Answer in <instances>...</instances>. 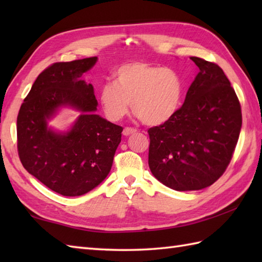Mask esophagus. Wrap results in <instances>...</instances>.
<instances>
[{"label": "esophagus", "instance_id": "34e87169", "mask_svg": "<svg viewBox=\"0 0 262 262\" xmlns=\"http://www.w3.org/2000/svg\"><path fill=\"white\" fill-rule=\"evenodd\" d=\"M137 130L135 129V128H132V127H125L124 130H122V134H124L125 136H129L132 134H134V133H136Z\"/></svg>", "mask_w": 262, "mask_h": 262}]
</instances>
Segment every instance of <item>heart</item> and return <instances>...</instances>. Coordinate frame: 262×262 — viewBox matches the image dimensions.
Listing matches in <instances>:
<instances>
[{"instance_id":"b5f03b06","label":"heart","mask_w":262,"mask_h":262,"mask_svg":"<svg viewBox=\"0 0 262 262\" xmlns=\"http://www.w3.org/2000/svg\"><path fill=\"white\" fill-rule=\"evenodd\" d=\"M185 84L177 71L146 62L119 66L114 84L105 83L99 101L110 121H119L132 110L142 122L159 126L173 118L180 109Z\"/></svg>"}]
</instances>
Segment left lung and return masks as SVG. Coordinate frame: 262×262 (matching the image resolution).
<instances>
[{
    "label": "left lung",
    "instance_id": "1",
    "mask_svg": "<svg viewBox=\"0 0 262 262\" xmlns=\"http://www.w3.org/2000/svg\"><path fill=\"white\" fill-rule=\"evenodd\" d=\"M199 73L173 118L149 128L148 165L164 186L199 190L223 176L242 126L241 104L219 65L190 57Z\"/></svg>",
    "mask_w": 262,
    "mask_h": 262
}]
</instances>
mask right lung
<instances>
[{
	"instance_id": "obj_1",
	"label": "right lung",
	"mask_w": 262,
	"mask_h": 262,
	"mask_svg": "<svg viewBox=\"0 0 262 262\" xmlns=\"http://www.w3.org/2000/svg\"><path fill=\"white\" fill-rule=\"evenodd\" d=\"M97 57L58 62L38 75L16 118L18 154L24 168L63 196H81L109 174L122 127L94 114L92 84L81 80ZM60 106L81 115L66 133H55L48 121Z\"/></svg>"
}]
</instances>
